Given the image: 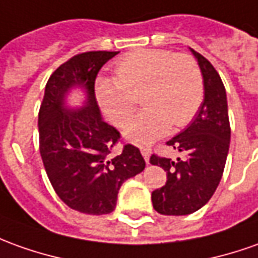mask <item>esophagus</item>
Instances as JSON below:
<instances>
[{
    "label": "esophagus",
    "mask_w": 258,
    "mask_h": 258,
    "mask_svg": "<svg viewBox=\"0 0 258 258\" xmlns=\"http://www.w3.org/2000/svg\"><path fill=\"white\" fill-rule=\"evenodd\" d=\"M140 152H142V156L145 157V160H146V163L149 164V157H150V147H147V146H142L140 147Z\"/></svg>",
    "instance_id": "obj_1"
}]
</instances>
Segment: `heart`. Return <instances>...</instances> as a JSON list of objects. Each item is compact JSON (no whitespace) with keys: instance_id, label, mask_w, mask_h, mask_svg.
<instances>
[{"instance_id":"heart-1","label":"heart","mask_w":258,"mask_h":258,"mask_svg":"<svg viewBox=\"0 0 258 258\" xmlns=\"http://www.w3.org/2000/svg\"><path fill=\"white\" fill-rule=\"evenodd\" d=\"M115 77H99L95 97L106 118L122 126L131 118L142 95L145 109L125 126V136L145 143L173 127L188 125L204 101V77L188 54L166 49H139L115 63Z\"/></svg>"}]
</instances>
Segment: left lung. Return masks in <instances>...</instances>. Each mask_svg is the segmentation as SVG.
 I'll return each instance as SVG.
<instances>
[{"mask_svg": "<svg viewBox=\"0 0 258 258\" xmlns=\"http://www.w3.org/2000/svg\"><path fill=\"white\" fill-rule=\"evenodd\" d=\"M204 77V102L186 129L167 145L184 154L171 160L153 154L150 163L167 173V182L152 192L153 208L161 215L194 214L212 198L219 185L230 145L225 85L215 67L191 49Z\"/></svg>", "mask_w": 258, "mask_h": 258, "instance_id": "8db88e82", "label": "left lung"}]
</instances>
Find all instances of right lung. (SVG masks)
<instances>
[{"label":"right lung","instance_id":"add662e5","mask_svg":"<svg viewBox=\"0 0 258 258\" xmlns=\"http://www.w3.org/2000/svg\"><path fill=\"white\" fill-rule=\"evenodd\" d=\"M118 51L76 54L51 74L39 111V150L53 189L67 207L81 214H111L120 185L146 167L140 150L125 145L112 150L119 132L101 116L95 78ZM72 88H83L87 98L80 110L65 106Z\"/></svg>","mask_w":258,"mask_h":258}]
</instances>
